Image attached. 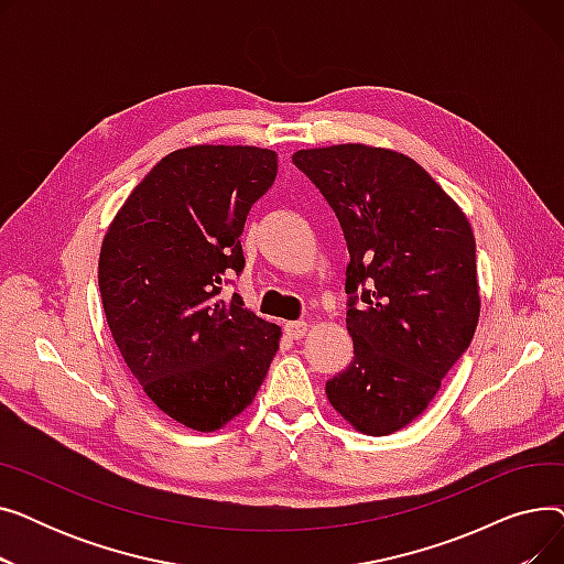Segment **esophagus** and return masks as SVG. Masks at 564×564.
Returning <instances> with one entry per match:
<instances>
[{"instance_id": "1", "label": "esophagus", "mask_w": 564, "mask_h": 564, "mask_svg": "<svg viewBox=\"0 0 564 564\" xmlns=\"http://www.w3.org/2000/svg\"><path fill=\"white\" fill-rule=\"evenodd\" d=\"M283 332H285V336H288V338H292V340H300V338H304V336H306V332H308V324H306L304 319H297V322H285V324H283Z\"/></svg>"}]
</instances>
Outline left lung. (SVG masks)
<instances>
[{
    "instance_id": "8db88e82",
    "label": "left lung",
    "mask_w": 564,
    "mask_h": 564,
    "mask_svg": "<svg viewBox=\"0 0 564 564\" xmlns=\"http://www.w3.org/2000/svg\"><path fill=\"white\" fill-rule=\"evenodd\" d=\"M292 162L334 207L349 249L345 288H361L364 302L347 311L354 359L324 391L357 432L393 434L427 409L476 334V237L434 177L391 148H304Z\"/></svg>"
}]
</instances>
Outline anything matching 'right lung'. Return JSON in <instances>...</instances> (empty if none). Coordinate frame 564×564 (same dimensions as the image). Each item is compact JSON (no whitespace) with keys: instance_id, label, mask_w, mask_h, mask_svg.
I'll return each instance as SVG.
<instances>
[{"instance_id":"obj_1","label":"right lung","mask_w":564,"mask_h":564,"mask_svg":"<svg viewBox=\"0 0 564 564\" xmlns=\"http://www.w3.org/2000/svg\"><path fill=\"white\" fill-rule=\"evenodd\" d=\"M279 155L198 143L162 158L111 219L98 285L111 338L169 419L217 432L253 402L281 327L221 281L242 272L251 205L276 181Z\"/></svg>"}]
</instances>
